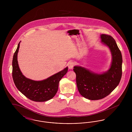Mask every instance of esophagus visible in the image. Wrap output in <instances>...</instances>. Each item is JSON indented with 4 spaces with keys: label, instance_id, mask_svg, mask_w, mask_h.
<instances>
[{
    "label": "esophagus",
    "instance_id": "obj_1",
    "mask_svg": "<svg viewBox=\"0 0 132 132\" xmlns=\"http://www.w3.org/2000/svg\"><path fill=\"white\" fill-rule=\"evenodd\" d=\"M74 66V63L73 61H70L68 63V66L69 69H72Z\"/></svg>",
    "mask_w": 132,
    "mask_h": 132
}]
</instances>
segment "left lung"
Segmentation results:
<instances>
[{
  "mask_svg": "<svg viewBox=\"0 0 132 132\" xmlns=\"http://www.w3.org/2000/svg\"><path fill=\"white\" fill-rule=\"evenodd\" d=\"M101 42L111 51L112 61L110 69L97 74L81 66H75L76 83L80 94L90 100H101L110 94L119 85L122 74V56L117 44L111 36L102 34Z\"/></svg>",
  "mask_w": 132,
  "mask_h": 132,
  "instance_id": "obj_1",
  "label": "left lung"
}]
</instances>
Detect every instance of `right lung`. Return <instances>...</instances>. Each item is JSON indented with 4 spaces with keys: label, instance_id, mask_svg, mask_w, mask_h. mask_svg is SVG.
<instances>
[{
    "label": "right lung",
    "instance_id": "add662e5",
    "mask_svg": "<svg viewBox=\"0 0 132 132\" xmlns=\"http://www.w3.org/2000/svg\"><path fill=\"white\" fill-rule=\"evenodd\" d=\"M20 43L13 58L12 77L16 87L22 94L31 101L44 102L50 100L56 94L59 82L67 72L68 67L40 81L26 78L20 70L17 60Z\"/></svg>",
    "mask_w": 132,
    "mask_h": 132
}]
</instances>
